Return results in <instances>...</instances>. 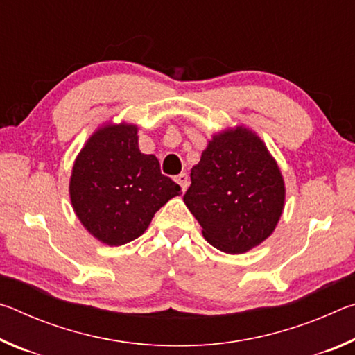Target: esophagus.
<instances>
[{"mask_svg":"<svg viewBox=\"0 0 355 355\" xmlns=\"http://www.w3.org/2000/svg\"><path fill=\"white\" fill-rule=\"evenodd\" d=\"M175 182L180 184V188H182L183 192L188 188V175H186V173H180V175H177Z\"/></svg>","mask_w":355,"mask_h":355,"instance_id":"1","label":"esophagus"}]
</instances>
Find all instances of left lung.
Returning <instances> with one entry per match:
<instances>
[{
    "label": "left lung",
    "instance_id": "8db88e82",
    "mask_svg": "<svg viewBox=\"0 0 355 355\" xmlns=\"http://www.w3.org/2000/svg\"><path fill=\"white\" fill-rule=\"evenodd\" d=\"M285 194L284 175L266 144L238 125L208 141L183 200L209 244L225 254H244L272 235Z\"/></svg>",
    "mask_w": 355,
    "mask_h": 355
}]
</instances>
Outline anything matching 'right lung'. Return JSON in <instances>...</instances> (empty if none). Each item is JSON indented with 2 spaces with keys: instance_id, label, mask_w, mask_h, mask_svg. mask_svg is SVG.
Here are the masks:
<instances>
[{
  "instance_id": "obj_1",
  "label": "right lung",
  "mask_w": 355,
  "mask_h": 355,
  "mask_svg": "<svg viewBox=\"0 0 355 355\" xmlns=\"http://www.w3.org/2000/svg\"><path fill=\"white\" fill-rule=\"evenodd\" d=\"M137 139V125H101L71 167L69 192L76 218L107 245L139 238L155 213L182 194V188L161 173L158 158L141 152Z\"/></svg>"
}]
</instances>
